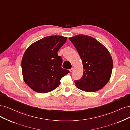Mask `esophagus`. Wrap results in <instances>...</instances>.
<instances>
[{
  "label": "esophagus",
  "mask_w": 130,
  "mask_h": 130,
  "mask_svg": "<svg viewBox=\"0 0 130 130\" xmlns=\"http://www.w3.org/2000/svg\"><path fill=\"white\" fill-rule=\"evenodd\" d=\"M73 70H74V69H73V68H71V69H70V72H72L73 71Z\"/></svg>",
  "instance_id": "esophagus-1"
}]
</instances>
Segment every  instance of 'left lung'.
Masks as SVG:
<instances>
[{"label": "left lung", "mask_w": 130, "mask_h": 130, "mask_svg": "<svg viewBox=\"0 0 130 130\" xmlns=\"http://www.w3.org/2000/svg\"><path fill=\"white\" fill-rule=\"evenodd\" d=\"M80 56L83 65V75L75 80L79 89L89 92L97 91L109 81L113 61L107 49L95 39L79 35L70 38Z\"/></svg>", "instance_id": "1"}]
</instances>
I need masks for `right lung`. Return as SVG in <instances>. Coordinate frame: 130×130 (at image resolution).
<instances>
[{"instance_id": "1", "label": "right lung", "mask_w": 130, "mask_h": 130, "mask_svg": "<svg viewBox=\"0 0 130 130\" xmlns=\"http://www.w3.org/2000/svg\"><path fill=\"white\" fill-rule=\"evenodd\" d=\"M60 36L46 37L31 44L22 60L24 82L38 93H47L56 89L60 79L70 72L61 68L62 58L58 51L66 41Z\"/></svg>"}]
</instances>
